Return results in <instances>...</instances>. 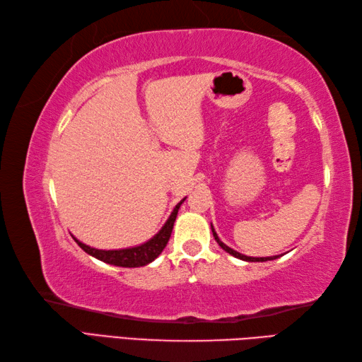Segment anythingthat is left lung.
<instances>
[{"label": "left lung", "mask_w": 362, "mask_h": 362, "mask_svg": "<svg viewBox=\"0 0 362 362\" xmlns=\"http://www.w3.org/2000/svg\"><path fill=\"white\" fill-rule=\"evenodd\" d=\"M211 232H214V237H215V240H216V243H218L219 246H221L226 252L232 254V256L237 257V259H242V260H246V262H267V260H274V259L279 257V256H273V257H247V256H245V254H240V252H237L235 250H232V247H229L228 245H224V243L221 242V240H219V237L216 235L214 226H211Z\"/></svg>", "instance_id": "1"}]
</instances>
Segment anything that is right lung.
I'll list each match as a JSON object with an SVG mask.
<instances>
[{
  "label": "right lung",
  "mask_w": 362,
  "mask_h": 362,
  "mask_svg": "<svg viewBox=\"0 0 362 362\" xmlns=\"http://www.w3.org/2000/svg\"><path fill=\"white\" fill-rule=\"evenodd\" d=\"M183 201H185V199H182L179 204L175 205V209L173 210L171 216L168 218V221L165 223V226H163L161 230L157 233V235L152 237L151 240H148V242L139 245V246L125 247V250H108V251H105V250H95V247H90L88 245H84V243L80 242V240H76L75 237H74V240L84 252H88L89 256L105 262V264L116 265V267H125V268L144 267V265L151 264V262L157 259L161 254V251L165 250V246L169 242V237H171L174 221L177 218V211H179Z\"/></svg>",
  "instance_id": "obj_1"
}]
</instances>
